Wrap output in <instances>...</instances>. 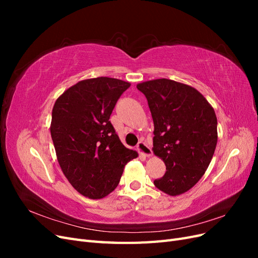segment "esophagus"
<instances>
[{"label": "esophagus", "instance_id": "esophagus-1", "mask_svg": "<svg viewBox=\"0 0 258 258\" xmlns=\"http://www.w3.org/2000/svg\"><path fill=\"white\" fill-rule=\"evenodd\" d=\"M137 150H138V152L141 154V155H144L145 157H147V158H150V157H152V155H153V152H152V148L148 146L145 142H139V144H138V146H137Z\"/></svg>", "mask_w": 258, "mask_h": 258}]
</instances>
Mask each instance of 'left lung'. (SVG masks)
Listing matches in <instances>:
<instances>
[{"label":"left lung","mask_w":258,"mask_h":258,"mask_svg":"<svg viewBox=\"0 0 258 258\" xmlns=\"http://www.w3.org/2000/svg\"><path fill=\"white\" fill-rule=\"evenodd\" d=\"M148 102L154 121L153 153L166 165L155 179L157 188L178 196L198 183L217 143V118L201 93L189 85L168 79L137 85Z\"/></svg>","instance_id":"obj_1"}]
</instances>
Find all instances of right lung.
<instances>
[{
  "instance_id": "right-lung-1",
  "label": "right lung",
  "mask_w": 258,
  "mask_h": 258,
  "mask_svg": "<svg viewBox=\"0 0 258 258\" xmlns=\"http://www.w3.org/2000/svg\"><path fill=\"white\" fill-rule=\"evenodd\" d=\"M130 83L96 77L71 86L52 107L50 135L62 172L89 199H101L118 185L123 168L138 153L115 134L110 116Z\"/></svg>"
}]
</instances>
